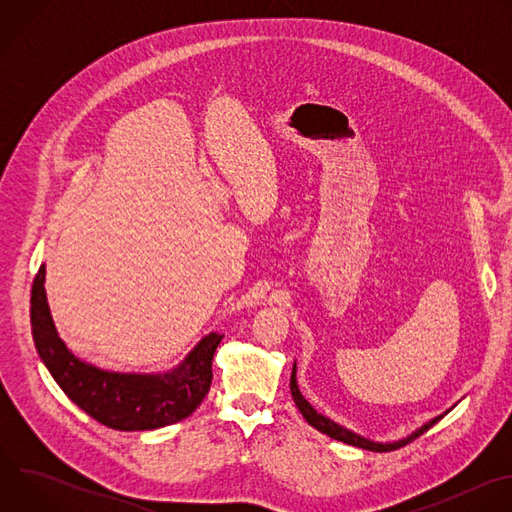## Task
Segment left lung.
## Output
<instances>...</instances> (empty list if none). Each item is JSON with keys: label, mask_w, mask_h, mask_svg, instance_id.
Returning <instances> with one entry per match:
<instances>
[{"label": "left lung", "mask_w": 512, "mask_h": 512, "mask_svg": "<svg viewBox=\"0 0 512 512\" xmlns=\"http://www.w3.org/2000/svg\"><path fill=\"white\" fill-rule=\"evenodd\" d=\"M289 389H291V397H294V401H296V405H298L300 413L304 415V419H306L312 427H316L318 431H322V433L330 435L332 440H338V442H344V444H348V446L362 448V450H371V452H391V450H397V448H401V446H405V444L413 442L415 437H419L421 433H425L429 427H433L437 421H440V419L448 413V411H446L444 415H437V417H433L431 421H427L425 425H421L419 429H415L411 435L403 437V440H399V442H387V444H381V442H373V440H369V437H362V435H358V433H354V431H350V429H346V427L338 425V423H336V421H332L330 417H326V415L318 413V411H316V409L306 401V397L300 393V387H298V381H296V362H294V371H291Z\"/></svg>", "instance_id": "1"}]
</instances>
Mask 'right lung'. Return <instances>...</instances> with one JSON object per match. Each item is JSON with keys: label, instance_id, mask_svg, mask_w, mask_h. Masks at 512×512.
<instances>
[{"label": "right lung", "instance_id": "add662e5", "mask_svg": "<svg viewBox=\"0 0 512 512\" xmlns=\"http://www.w3.org/2000/svg\"><path fill=\"white\" fill-rule=\"evenodd\" d=\"M46 265H40L30 300L36 350L64 391L99 423L119 431H143L186 419L206 397L212 383V356L223 334L204 336L176 369L164 375L103 371L72 354L58 338L44 289Z\"/></svg>", "mask_w": 512, "mask_h": 512}]
</instances>
